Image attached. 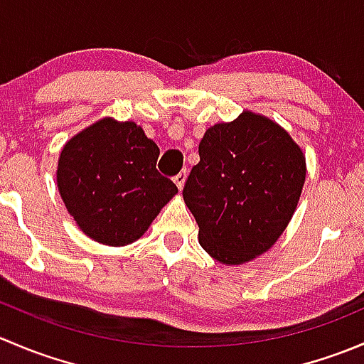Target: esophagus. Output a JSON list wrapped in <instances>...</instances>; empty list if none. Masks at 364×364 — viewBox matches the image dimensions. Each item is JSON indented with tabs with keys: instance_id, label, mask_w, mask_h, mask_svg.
Returning a JSON list of instances; mask_svg holds the SVG:
<instances>
[{
	"instance_id": "esophagus-1",
	"label": "esophagus",
	"mask_w": 364,
	"mask_h": 364,
	"mask_svg": "<svg viewBox=\"0 0 364 364\" xmlns=\"http://www.w3.org/2000/svg\"><path fill=\"white\" fill-rule=\"evenodd\" d=\"M185 181H186V171H181L179 174L174 176V183H176V186H178L179 190H183V186H185Z\"/></svg>"
}]
</instances>
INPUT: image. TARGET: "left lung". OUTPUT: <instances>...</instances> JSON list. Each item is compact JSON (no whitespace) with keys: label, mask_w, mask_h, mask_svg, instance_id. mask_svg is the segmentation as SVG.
I'll return each instance as SVG.
<instances>
[{"label":"left lung","mask_w":364,"mask_h":364,"mask_svg":"<svg viewBox=\"0 0 364 364\" xmlns=\"http://www.w3.org/2000/svg\"><path fill=\"white\" fill-rule=\"evenodd\" d=\"M183 199L199 225V243L222 264H245L269 250L291 222L306 161L269 117L245 111L208 128Z\"/></svg>","instance_id":"obj_1"}]
</instances>
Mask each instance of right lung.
Wrapping results in <instances>:
<instances>
[{"mask_svg":"<svg viewBox=\"0 0 364 364\" xmlns=\"http://www.w3.org/2000/svg\"><path fill=\"white\" fill-rule=\"evenodd\" d=\"M160 149L134 121L104 117L73 135L58 160V190L86 236L134 243L178 186L156 171Z\"/></svg>","mask_w":364,"mask_h":364,"instance_id":"obj_1","label":"right lung"}]
</instances>
